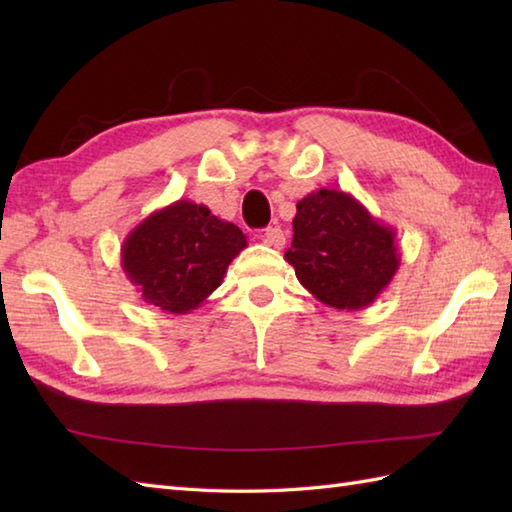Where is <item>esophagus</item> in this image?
<instances>
[{"instance_id":"obj_1","label":"esophagus","mask_w":512,"mask_h":512,"mask_svg":"<svg viewBox=\"0 0 512 512\" xmlns=\"http://www.w3.org/2000/svg\"><path fill=\"white\" fill-rule=\"evenodd\" d=\"M262 237H264V242H266L268 246H275V248H284V246H286V235H284V231H281L279 226L266 228Z\"/></svg>"}]
</instances>
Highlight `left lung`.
<instances>
[{
  "label": "left lung",
  "mask_w": 512,
  "mask_h": 512,
  "mask_svg": "<svg viewBox=\"0 0 512 512\" xmlns=\"http://www.w3.org/2000/svg\"><path fill=\"white\" fill-rule=\"evenodd\" d=\"M292 231L286 262L301 286L330 308H367L398 273L396 231L345 191L308 193L297 202Z\"/></svg>",
  "instance_id": "1"
}]
</instances>
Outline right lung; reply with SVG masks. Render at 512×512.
<instances>
[{
    "instance_id": "add662e5",
    "label": "right lung",
    "mask_w": 512,
    "mask_h": 512,
    "mask_svg": "<svg viewBox=\"0 0 512 512\" xmlns=\"http://www.w3.org/2000/svg\"><path fill=\"white\" fill-rule=\"evenodd\" d=\"M246 246V235L209 206L178 200L129 231L121 266L143 301L162 312L187 314L209 299Z\"/></svg>"
}]
</instances>
